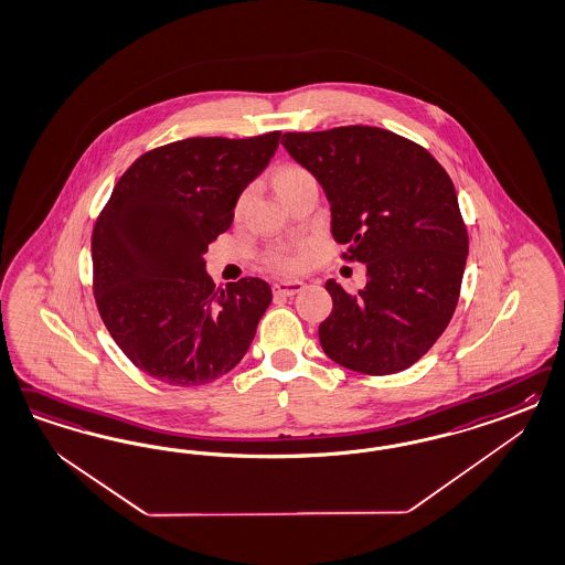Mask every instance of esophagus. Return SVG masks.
<instances>
[{"label":"esophagus","mask_w":565,"mask_h":565,"mask_svg":"<svg viewBox=\"0 0 565 565\" xmlns=\"http://www.w3.org/2000/svg\"><path fill=\"white\" fill-rule=\"evenodd\" d=\"M303 289H306V282L301 280H280V282H274L273 287L274 295H280V297H292L295 292Z\"/></svg>","instance_id":"esophagus-1"}]
</instances>
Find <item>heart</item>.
Wrapping results in <instances>:
<instances>
[{"label":"heart","mask_w":565,"mask_h":565,"mask_svg":"<svg viewBox=\"0 0 565 565\" xmlns=\"http://www.w3.org/2000/svg\"><path fill=\"white\" fill-rule=\"evenodd\" d=\"M308 179H311V177L303 168H299V166H282V168H278V172L274 174V186H276V191H278V195H280L282 191L291 189L292 184L308 181ZM273 264L276 268H280V270H292V268L299 266V257H292V255H274Z\"/></svg>","instance_id":"1"}]
</instances>
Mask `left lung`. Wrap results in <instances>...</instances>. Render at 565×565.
Segmentation results:
<instances>
[{
	"label": "left lung",
	"mask_w": 565,
	"mask_h": 565,
	"mask_svg": "<svg viewBox=\"0 0 565 565\" xmlns=\"http://www.w3.org/2000/svg\"><path fill=\"white\" fill-rule=\"evenodd\" d=\"M282 146L324 189L332 237L365 264L367 282L355 295L327 280L324 353L372 376L416 364L456 311L468 259L449 174L424 147L384 128L285 132Z\"/></svg>",
	"instance_id": "obj_1"
}]
</instances>
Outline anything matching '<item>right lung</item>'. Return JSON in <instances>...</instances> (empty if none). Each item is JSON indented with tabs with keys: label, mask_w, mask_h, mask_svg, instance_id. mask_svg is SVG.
Masks as SVG:
<instances>
[{
	"label": "right lung",
	"mask_w": 565,
	"mask_h": 565,
	"mask_svg": "<svg viewBox=\"0 0 565 565\" xmlns=\"http://www.w3.org/2000/svg\"><path fill=\"white\" fill-rule=\"evenodd\" d=\"M278 139H184L147 151L116 182L93 228V292L116 345L151 379L214 383L252 345L270 285L243 278L216 291L203 255Z\"/></svg>",
	"instance_id": "right-lung-1"
}]
</instances>
